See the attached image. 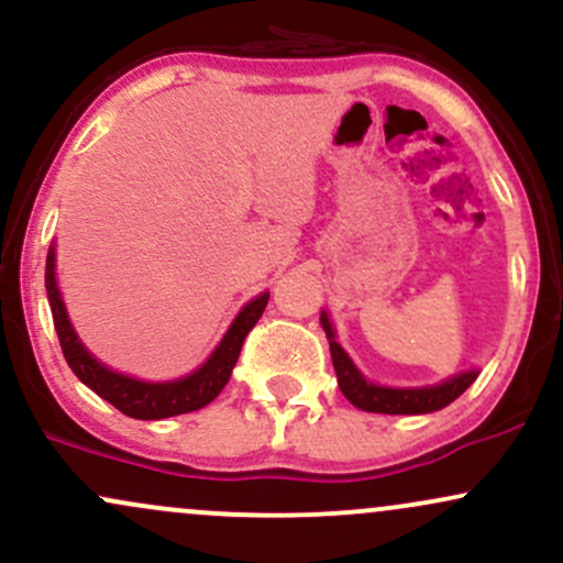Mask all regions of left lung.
I'll list each match as a JSON object with an SVG mask.
<instances>
[{
	"label": "left lung",
	"mask_w": 563,
	"mask_h": 563,
	"mask_svg": "<svg viewBox=\"0 0 563 563\" xmlns=\"http://www.w3.org/2000/svg\"><path fill=\"white\" fill-rule=\"evenodd\" d=\"M322 328L328 333V344H331V357L335 367V378H339L341 391L354 407L365 412H386V416H421V412H434L455 402L463 391L474 384L479 373L468 371L461 376L444 380L439 386H426V389H386V386L367 384L360 376L357 367L352 365V360L346 357V352L335 344L333 328L328 322V314L322 312Z\"/></svg>",
	"instance_id": "1"
}]
</instances>
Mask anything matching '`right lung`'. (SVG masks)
Returning <instances> with one entry per match:
<instances>
[{"label": "right lung", "instance_id": "obj_1", "mask_svg": "<svg viewBox=\"0 0 563 563\" xmlns=\"http://www.w3.org/2000/svg\"><path fill=\"white\" fill-rule=\"evenodd\" d=\"M44 286H47V299L49 307H53V320L57 339H60L63 357H66L70 371L79 376L81 384H87L106 402H111L115 410H121L129 418H137V421H158V418L183 416V412L200 410V407L209 405L230 380L232 367H235L238 357H241L245 335L260 322L269 299V294H262L260 299L245 303L243 312L238 314L228 335L222 339V344L209 357V363L192 373V376L169 380V384H145V380L108 371L76 339L74 328L68 322L66 307H63L60 290H57L55 283V251H49L47 256Z\"/></svg>", "mask_w": 563, "mask_h": 563}]
</instances>
